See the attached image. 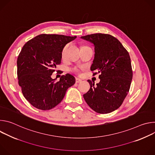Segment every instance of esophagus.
I'll list each match as a JSON object with an SVG mask.
<instances>
[{
    "label": "esophagus",
    "instance_id": "1",
    "mask_svg": "<svg viewBox=\"0 0 155 155\" xmlns=\"http://www.w3.org/2000/svg\"><path fill=\"white\" fill-rule=\"evenodd\" d=\"M81 81H82V80H81V79H80V78H76V79H75V82H76L77 83H80Z\"/></svg>",
    "mask_w": 155,
    "mask_h": 155
}]
</instances>
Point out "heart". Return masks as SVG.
<instances>
[{"label":"heart","instance_id":"1","mask_svg":"<svg viewBox=\"0 0 155 155\" xmlns=\"http://www.w3.org/2000/svg\"><path fill=\"white\" fill-rule=\"evenodd\" d=\"M67 47H68V46H65V47L63 48L62 51V56H64V53H65V50H66V48H67ZM72 71H73L74 72H76V73H78V72H79V70H78L77 68H73V69H72Z\"/></svg>","mask_w":155,"mask_h":155}]
</instances>
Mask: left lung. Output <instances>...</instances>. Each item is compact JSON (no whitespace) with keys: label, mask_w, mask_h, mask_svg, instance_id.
<instances>
[{"label":"left lung","mask_w":155,"mask_h":155,"mask_svg":"<svg viewBox=\"0 0 155 155\" xmlns=\"http://www.w3.org/2000/svg\"><path fill=\"white\" fill-rule=\"evenodd\" d=\"M94 44V59L91 71L100 73V82L94 85L88 80L90 89L83 97L93 110L105 114L118 108L126 97L132 79L130 58L121 42L114 36L101 33L81 37Z\"/></svg>","instance_id":"1"}]
</instances>
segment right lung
Instances as JSON below:
<instances>
[{"label": "right lung", "mask_w": 155, "mask_h": 155, "mask_svg": "<svg viewBox=\"0 0 155 155\" xmlns=\"http://www.w3.org/2000/svg\"><path fill=\"white\" fill-rule=\"evenodd\" d=\"M76 37L40 34L22 48L17 59L18 83L24 97L34 107L42 110L54 108L75 84V77L69 74L62 75L58 81L51 76L61 64L64 47Z\"/></svg>", "instance_id": "right-lung-1"}]
</instances>
